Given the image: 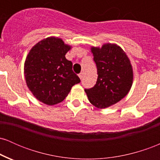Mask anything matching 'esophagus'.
<instances>
[{
    "instance_id": "obj_1",
    "label": "esophagus",
    "mask_w": 160,
    "mask_h": 160,
    "mask_svg": "<svg viewBox=\"0 0 160 160\" xmlns=\"http://www.w3.org/2000/svg\"><path fill=\"white\" fill-rule=\"evenodd\" d=\"M79 78H80V80H81V79H82V78H83V73H80V74H79Z\"/></svg>"
}]
</instances>
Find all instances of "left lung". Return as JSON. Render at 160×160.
Here are the masks:
<instances>
[{"label":"left lung","instance_id":"1","mask_svg":"<svg viewBox=\"0 0 160 160\" xmlns=\"http://www.w3.org/2000/svg\"><path fill=\"white\" fill-rule=\"evenodd\" d=\"M97 67L96 84L85 92L90 103L106 108L120 102L128 94L133 82V70L127 55L120 47L106 43L91 47Z\"/></svg>","mask_w":160,"mask_h":160}]
</instances>
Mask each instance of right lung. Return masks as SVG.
Returning a JSON list of instances; mask_svg holds the SVG:
<instances>
[{
  "label": "right lung",
  "instance_id": "add662e5",
  "mask_svg": "<svg viewBox=\"0 0 160 160\" xmlns=\"http://www.w3.org/2000/svg\"><path fill=\"white\" fill-rule=\"evenodd\" d=\"M61 38L50 37L32 47L24 65L25 81L34 96L47 105L60 103L80 82L65 55L71 49Z\"/></svg>",
  "mask_w": 160,
  "mask_h": 160
}]
</instances>
